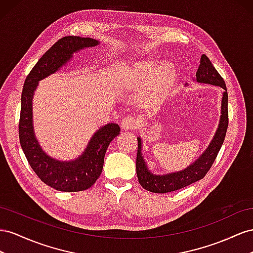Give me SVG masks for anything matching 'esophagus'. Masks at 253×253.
Instances as JSON below:
<instances>
[{
  "instance_id": "34e87169",
  "label": "esophagus",
  "mask_w": 253,
  "mask_h": 253,
  "mask_svg": "<svg viewBox=\"0 0 253 253\" xmlns=\"http://www.w3.org/2000/svg\"><path fill=\"white\" fill-rule=\"evenodd\" d=\"M121 126L124 130H132V129H134L136 126V121L132 115H127V117H125L122 120Z\"/></svg>"
}]
</instances>
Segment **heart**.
<instances>
[{"mask_svg": "<svg viewBox=\"0 0 253 253\" xmlns=\"http://www.w3.org/2000/svg\"><path fill=\"white\" fill-rule=\"evenodd\" d=\"M174 74V67L170 63L163 64L158 60H145L134 69L131 78L138 84L151 82L143 92V96L148 102L157 103L168 93Z\"/></svg>", "mask_w": 253, "mask_h": 253, "instance_id": "heart-1", "label": "heart"}]
</instances>
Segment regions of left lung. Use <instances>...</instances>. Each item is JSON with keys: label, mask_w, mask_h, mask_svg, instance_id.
I'll use <instances>...</instances> for the list:
<instances>
[{"label": "left lung", "mask_w": 253, "mask_h": 253, "mask_svg": "<svg viewBox=\"0 0 253 253\" xmlns=\"http://www.w3.org/2000/svg\"><path fill=\"white\" fill-rule=\"evenodd\" d=\"M196 81L197 83L217 85L225 90L222 93L221 114L217 130H216L210 145L207 147L204 154H201L196 161L182 170L165 175H155L150 172L142 156V141L140 136H138V154H136L135 162L136 175H138L139 182L142 187L147 191L160 194L169 193L182 189L184 186L203 179L209 169H211L222 143L225 141L229 123L227 86L225 81L205 54L200 58V66L196 72Z\"/></svg>", "instance_id": "obj_1"}]
</instances>
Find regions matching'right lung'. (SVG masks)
<instances>
[{
  "instance_id": "1",
  "label": "right lung",
  "mask_w": 253,
  "mask_h": 253,
  "mask_svg": "<svg viewBox=\"0 0 253 253\" xmlns=\"http://www.w3.org/2000/svg\"><path fill=\"white\" fill-rule=\"evenodd\" d=\"M99 42L92 38L68 36L57 41L35 64L27 75L21 95L19 139L21 147L33 170L41 181L61 192H79L89 189L102 174L104 158L110 142L121 128L109 123L92 135L84 153L71 161H59L46 155L36 139L33 126V96L41 79L54 74L74 53L92 47Z\"/></svg>"
}]
</instances>
